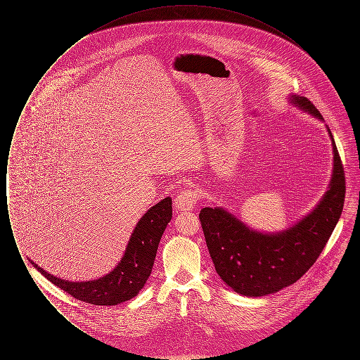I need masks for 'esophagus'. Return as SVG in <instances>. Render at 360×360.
I'll use <instances>...</instances> for the list:
<instances>
[{
  "mask_svg": "<svg viewBox=\"0 0 360 360\" xmlns=\"http://www.w3.org/2000/svg\"><path fill=\"white\" fill-rule=\"evenodd\" d=\"M198 201V194L194 188H188L179 191L174 200V205L178 210L188 212L193 210Z\"/></svg>",
  "mask_w": 360,
  "mask_h": 360,
  "instance_id": "1",
  "label": "esophagus"
}]
</instances>
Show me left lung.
Masks as SVG:
<instances>
[{"instance_id": "8db88e82", "label": "left lung", "mask_w": 360, "mask_h": 360, "mask_svg": "<svg viewBox=\"0 0 360 360\" xmlns=\"http://www.w3.org/2000/svg\"><path fill=\"white\" fill-rule=\"evenodd\" d=\"M291 103L323 120L305 97L291 94ZM333 172L328 190L308 216L285 231L263 233L223 207H204L200 220L214 269L224 282L247 297H262L297 282L314 264L342 216L345 176L330 129Z\"/></svg>"}]
</instances>
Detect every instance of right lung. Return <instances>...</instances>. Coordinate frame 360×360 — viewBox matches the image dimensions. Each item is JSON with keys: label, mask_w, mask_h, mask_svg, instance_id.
Instances as JSON below:
<instances>
[{"label": "right lung", "mask_w": 360, "mask_h": 360, "mask_svg": "<svg viewBox=\"0 0 360 360\" xmlns=\"http://www.w3.org/2000/svg\"><path fill=\"white\" fill-rule=\"evenodd\" d=\"M172 217L170 197L150 207L135 226L119 264L109 274L94 281L70 282L47 273L32 260L31 263L55 286L79 301L91 305H119L136 297L144 288L153 271L159 241Z\"/></svg>", "instance_id": "right-lung-1"}]
</instances>
